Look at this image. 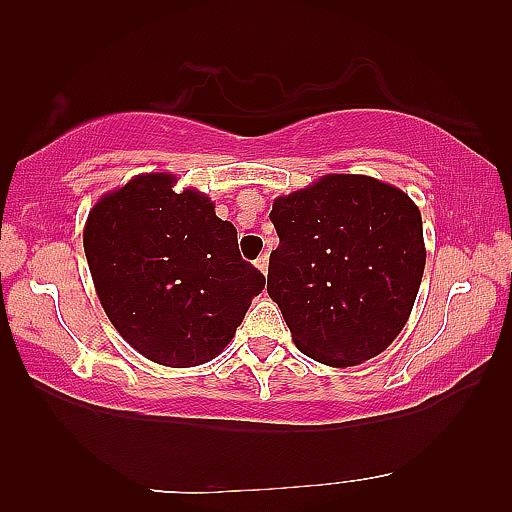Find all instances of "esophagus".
I'll list each match as a JSON object with an SVG mask.
<instances>
[{
  "label": "esophagus",
  "instance_id": "esophagus-1",
  "mask_svg": "<svg viewBox=\"0 0 512 512\" xmlns=\"http://www.w3.org/2000/svg\"><path fill=\"white\" fill-rule=\"evenodd\" d=\"M255 266L259 268V270H262V273L266 275L268 273V255L264 253V255H259L257 259H255Z\"/></svg>",
  "mask_w": 512,
  "mask_h": 512
}]
</instances>
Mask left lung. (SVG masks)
Here are the masks:
<instances>
[{
    "label": "left lung",
    "instance_id": "obj_1",
    "mask_svg": "<svg viewBox=\"0 0 512 512\" xmlns=\"http://www.w3.org/2000/svg\"><path fill=\"white\" fill-rule=\"evenodd\" d=\"M270 222L268 295L299 350L332 367L378 356L411 314L422 273V217L407 193L332 173L281 195Z\"/></svg>",
    "mask_w": 512,
    "mask_h": 512
}]
</instances>
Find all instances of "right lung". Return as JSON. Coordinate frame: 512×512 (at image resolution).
<instances>
[{"label": "right lung", "instance_id": "right-lung-1", "mask_svg": "<svg viewBox=\"0 0 512 512\" xmlns=\"http://www.w3.org/2000/svg\"><path fill=\"white\" fill-rule=\"evenodd\" d=\"M147 173L94 204L83 231L96 295L149 361L193 367L231 343L266 277L244 262L231 222L200 191Z\"/></svg>", "mask_w": 512, "mask_h": 512}]
</instances>
